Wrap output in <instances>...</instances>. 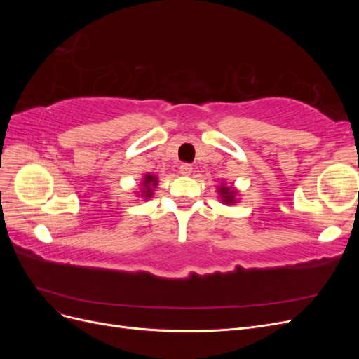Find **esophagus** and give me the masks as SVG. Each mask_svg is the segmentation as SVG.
<instances>
[{
	"instance_id": "obj_1",
	"label": "esophagus",
	"mask_w": 359,
	"mask_h": 359,
	"mask_svg": "<svg viewBox=\"0 0 359 359\" xmlns=\"http://www.w3.org/2000/svg\"><path fill=\"white\" fill-rule=\"evenodd\" d=\"M191 172H193V168H191L190 163H182V165L180 166V173H181V175L189 177Z\"/></svg>"
}]
</instances>
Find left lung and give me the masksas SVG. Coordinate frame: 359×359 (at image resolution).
I'll return each mask as SVG.
<instances>
[{
  "label": "left lung",
  "mask_w": 359,
  "mask_h": 359,
  "mask_svg": "<svg viewBox=\"0 0 359 359\" xmlns=\"http://www.w3.org/2000/svg\"><path fill=\"white\" fill-rule=\"evenodd\" d=\"M219 191H220V194H222L223 202H226V203H233V202H235V191L231 190L229 187L222 186Z\"/></svg>",
  "instance_id": "obj_1"
}]
</instances>
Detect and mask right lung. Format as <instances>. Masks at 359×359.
Returning a JSON list of instances; mask_svg holds the SVG:
<instances>
[{
	"mask_svg": "<svg viewBox=\"0 0 359 359\" xmlns=\"http://www.w3.org/2000/svg\"><path fill=\"white\" fill-rule=\"evenodd\" d=\"M157 178L153 177V175H145V181H142V186H144V190H142V194L144 198H151L153 196V190H151V186H157Z\"/></svg>",
	"mask_w": 359,
	"mask_h": 359,
	"instance_id": "add662e5",
	"label": "right lung"
}]
</instances>
